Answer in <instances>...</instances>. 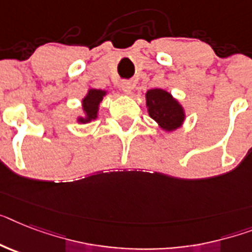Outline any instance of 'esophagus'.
Here are the masks:
<instances>
[{"label": "esophagus", "instance_id": "34e87169", "mask_svg": "<svg viewBox=\"0 0 252 252\" xmlns=\"http://www.w3.org/2000/svg\"><path fill=\"white\" fill-rule=\"evenodd\" d=\"M121 90L124 91L125 94L130 95L131 91H132V84H131V82H128V81H124V82L121 84Z\"/></svg>", "mask_w": 252, "mask_h": 252}]
</instances>
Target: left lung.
Masks as SVG:
<instances>
[{
	"label": "left lung",
	"mask_w": 252,
	"mask_h": 252,
	"mask_svg": "<svg viewBox=\"0 0 252 252\" xmlns=\"http://www.w3.org/2000/svg\"><path fill=\"white\" fill-rule=\"evenodd\" d=\"M145 105L149 117L165 132H172L186 121V109L171 93L163 89H151L145 93Z\"/></svg>",
	"instance_id": "left-lung-1"
}]
</instances>
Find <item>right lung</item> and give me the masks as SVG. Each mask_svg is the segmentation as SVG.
<instances>
[{
    "instance_id": "add662e5",
    "label": "right lung",
    "mask_w": 252,
    "mask_h": 252,
    "mask_svg": "<svg viewBox=\"0 0 252 252\" xmlns=\"http://www.w3.org/2000/svg\"><path fill=\"white\" fill-rule=\"evenodd\" d=\"M108 91L101 90V89H94L89 87L87 94L81 100V107H82V114L77 117L76 121L81 125L90 124L91 121H95L99 114V108L103 101L104 96L107 95Z\"/></svg>"
}]
</instances>
